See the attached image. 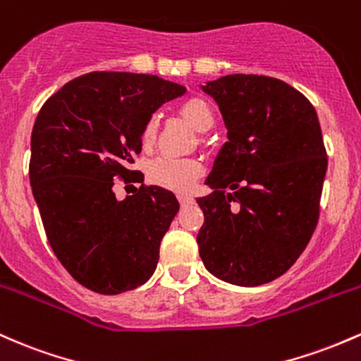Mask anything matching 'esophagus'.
Listing matches in <instances>:
<instances>
[{
	"label": "esophagus",
	"mask_w": 361,
	"mask_h": 361,
	"mask_svg": "<svg viewBox=\"0 0 361 361\" xmlns=\"http://www.w3.org/2000/svg\"><path fill=\"white\" fill-rule=\"evenodd\" d=\"M177 197H179V202H180L182 206L192 204V202H194L192 197H191V196H188V194H179V196H177Z\"/></svg>",
	"instance_id": "34e87169"
}]
</instances>
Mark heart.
<instances>
[{
  "mask_svg": "<svg viewBox=\"0 0 361 361\" xmlns=\"http://www.w3.org/2000/svg\"><path fill=\"white\" fill-rule=\"evenodd\" d=\"M182 116L185 117L191 126L200 133H206L213 128L214 114L209 104L202 99H189L182 104ZM159 121L157 117H149L145 124L141 140L149 143L157 135ZM202 173V165L200 160L194 159H173V157H159L148 165V177L153 184L161 188L172 189L177 192H185L192 188L194 182Z\"/></svg>",
  "mask_w": 361,
  "mask_h": 361,
  "instance_id": "b5f03b06",
  "label": "heart"
}]
</instances>
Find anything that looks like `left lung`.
<instances>
[{"label": "left lung", "instance_id": "8db88e82", "mask_svg": "<svg viewBox=\"0 0 361 361\" xmlns=\"http://www.w3.org/2000/svg\"><path fill=\"white\" fill-rule=\"evenodd\" d=\"M218 104L224 147L197 197L200 256L213 276L259 286L285 274L319 220L327 170L317 112L300 92L269 76L226 75L201 85Z\"/></svg>", "mask_w": 361, "mask_h": 361}]
</instances>
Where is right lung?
I'll use <instances>...</instances> for the list:
<instances>
[{
  "mask_svg": "<svg viewBox=\"0 0 361 361\" xmlns=\"http://www.w3.org/2000/svg\"><path fill=\"white\" fill-rule=\"evenodd\" d=\"M185 87L155 75L93 71L64 85L40 109L30 140V185L47 240L80 285L117 295L147 283L160 242L179 212L152 185L117 200L141 133L157 109Z\"/></svg>",
  "mask_w": 361,
  "mask_h": 361,
  "instance_id": "add662e5",
  "label": "right lung"
}]
</instances>
